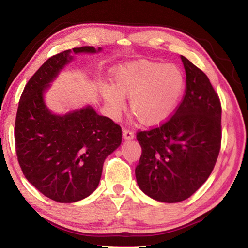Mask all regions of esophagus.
Returning a JSON list of instances; mask_svg holds the SVG:
<instances>
[{
  "label": "esophagus",
  "instance_id": "1",
  "mask_svg": "<svg viewBox=\"0 0 248 248\" xmlns=\"http://www.w3.org/2000/svg\"><path fill=\"white\" fill-rule=\"evenodd\" d=\"M123 138L125 140H131V139L135 138V135H134L133 131L127 130V129H124L123 130Z\"/></svg>",
  "mask_w": 248,
  "mask_h": 248
}]
</instances>
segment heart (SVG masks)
<instances>
[{
	"label": "heart",
	"mask_w": 248,
	"mask_h": 248,
	"mask_svg": "<svg viewBox=\"0 0 248 248\" xmlns=\"http://www.w3.org/2000/svg\"><path fill=\"white\" fill-rule=\"evenodd\" d=\"M185 89V76L173 63L139 59L111 70V85L99 84V94L113 117L129 97L131 113L142 124L157 125L171 117Z\"/></svg>",
	"instance_id": "obj_1"
}]
</instances>
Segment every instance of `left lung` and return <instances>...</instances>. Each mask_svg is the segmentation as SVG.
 Returning <instances> with one entry per match:
<instances>
[{
    "mask_svg": "<svg viewBox=\"0 0 248 248\" xmlns=\"http://www.w3.org/2000/svg\"><path fill=\"white\" fill-rule=\"evenodd\" d=\"M186 73L183 102L168 122L137 140L142 154L135 173L140 189L167 203L183 201L208 180L218 157L221 106L206 75L181 55Z\"/></svg>",
    "mask_w": 248,
    "mask_h": 248,
    "instance_id": "left-lung-1",
    "label": "left lung"
}]
</instances>
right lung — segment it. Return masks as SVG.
Wrapping results in <instances>:
<instances>
[{
    "mask_svg": "<svg viewBox=\"0 0 248 248\" xmlns=\"http://www.w3.org/2000/svg\"><path fill=\"white\" fill-rule=\"evenodd\" d=\"M102 50L83 46L53 55L29 80L19 102L15 123L19 165L35 188L61 203L82 200L97 188L105 159L122 142V129L90 105L54 113L45 94L73 54Z\"/></svg>",
    "mask_w": 248,
    "mask_h": 248,
    "instance_id": "1",
    "label": "right lung"
}]
</instances>
